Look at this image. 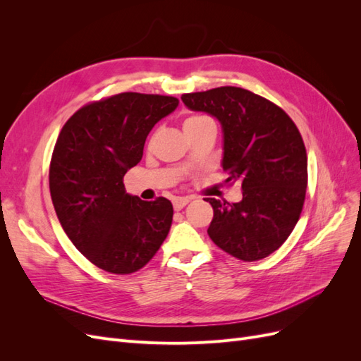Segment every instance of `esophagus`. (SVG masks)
<instances>
[{
  "label": "esophagus",
  "instance_id": "1",
  "mask_svg": "<svg viewBox=\"0 0 361 361\" xmlns=\"http://www.w3.org/2000/svg\"><path fill=\"white\" fill-rule=\"evenodd\" d=\"M190 197H176L173 200V206H174V209L176 211H180L183 206H187L188 203H190Z\"/></svg>",
  "mask_w": 361,
  "mask_h": 361
}]
</instances>
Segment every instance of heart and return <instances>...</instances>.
<instances>
[{"label":"heart","instance_id":"obj_1","mask_svg":"<svg viewBox=\"0 0 361 361\" xmlns=\"http://www.w3.org/2000/svg\"><path fill=\"white\" fill-rule=\"evenodd\" d=\"M206 122H211V120L207 118V117H204V116H190V117L185 118L183 129L192 128V126H199V125H203Z\"/></svg>","mask_w":361,"mask_h":361}]
</instances>
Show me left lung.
I'll return each instance as SVG.
<instances>
[{
	"label": "left lung",
	"instance_id": "1",
	"mask_svg": "<svg viewBox=\"0 0 361 361\" xmlns=\"http://www.w3.org/2000/svg\"><path fill=\"white\" fill-rule=\"evenodd\" d=\"M191 111L215 117L223 130L221 167L243 200L204 199L214 207L207 235L233 257L260 260L297 224L307 188V154L298 128L276 104L239 87L182 94Z\"/></svg>",
	"mask_w": 361,
	"mask_h": 361
}]
</instances>
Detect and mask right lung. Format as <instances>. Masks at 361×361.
<instances>
[{"instance_id": "right-lung-1", "label": "right lung", "mask_w": 361, "mask_h": 361, "mask_svg": "<svg viewBox=\"0 0 361 361\" xmlns=\"http://www.w3.org/2000/svg\"><path fill=\"white\" fill-rule=\"evenodd\" d=\"M171 96L120 93L76 111L51 158L49 191L59 221L92 264L130 274L155 256L173 221V204L126 192L123 176L141 161L146 138L176 110Z\"/></svg>"}]
</instances>
